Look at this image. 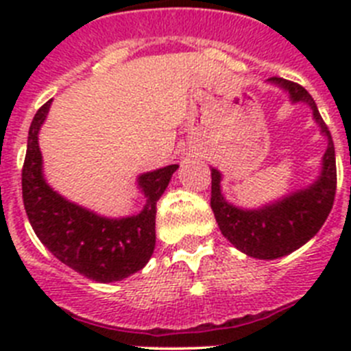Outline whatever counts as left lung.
<instances>
[{"mask_svg": "<svg viewBox=\"0 0 351 351\" xmlns=\"http://www.w3.org/2000/svg\"><path fill=\"white\" fill-rule=\"evenodd\" d=\"M267 82L287 91L291 104H306L311 108L313 119L327 138V149L322 158L320 176L311 184L256 209H243L226 202L221 191V172L210 169V209L219 230L239 251L258 260L290 255L315 237L332 209L337 182L334 142L313 96L302 86L281 77H271Z\"/></svg>", "mask_w": 351, "mask_h": 351, "instance_id": "obj_1", "label": "left lung"}]
</instances>
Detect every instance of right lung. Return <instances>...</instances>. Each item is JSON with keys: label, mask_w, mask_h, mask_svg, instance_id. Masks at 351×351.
Masks as SVG:
<instances>
[{"label": "right lung", "mask_w": 351, "mask_h": 351, "mask_svg": "<svg viewBox=\"0 0 351 351\" xmlns=\"http://www.w3.org/2000/svg\"><path fill=\"white\" fill-rule=\"evenodd\" d=\"M52 100L35 114L27 135L23 167V200L36 237L56 258L88 280L114 283L145 267L156 244V202L179 165L141 173L138 190L144 209L125 218H107L73 204L54 191L43 178L38 132Z\"/></svg>", "instance_id": "add662e5"}]
</instances>
